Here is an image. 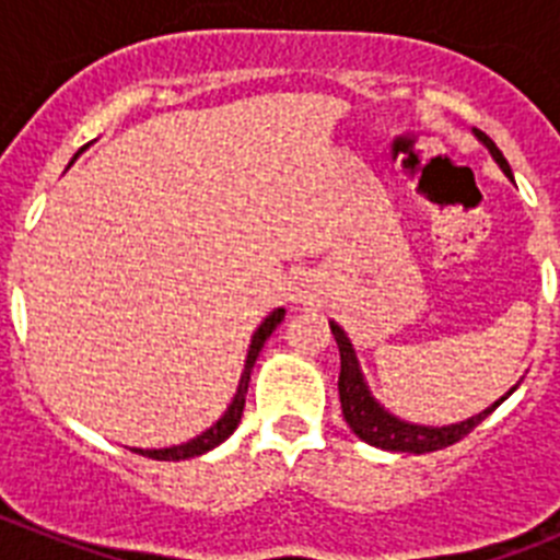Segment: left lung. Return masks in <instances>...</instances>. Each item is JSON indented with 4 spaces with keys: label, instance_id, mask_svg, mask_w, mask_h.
I'll return each instance as SVG.
<instances>
[{
    "label": "left lung",
    "instance_id": "8db88e82",
    "mask_svg": "<svg viewBox=\"0 0 560 560\" xmlns=\"http://www.w3.org/2000/svg\"><path fill=\"white\" fill-rule=\"evenodd\" d=\"M479 140L488 145V151L493 153V160L499 162L508 176H511V165L502 156V151L497 148V142L491 137H485L482 131H477ZM330 330H334V339L339 345V355H341V370H339V400H341V415L348 420V427L359 434L364 443L378 448H387V452H409V454H427V452H438V448H446L459 443L465 434H471L474 429L482 423L493 409L502 404L497 400L491 409H485L479 412L477 418H468L463 423H454V427H443V429H432V427H412V423H404V420L393 418L389 412L375 404V398L370 395V389L364 387V378L359 373V361H355L353 348H350V339L345 336V330L339 328L336 323H330Z\"/></svg>",
    "mask_w": 560,
    "mask_h": 560
}]
</instances>
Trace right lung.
<instances>
[{
  "mask_svg": "<svg viewBox=\"0 0 560 560\" xmlns=\"http://www.w3.org/2000/svg\"><path fill=\"white\" fill-rule=\"evenodd\" d=\"M285 311L277 308L271 311L269 316H266V323L260 325V328L255 330V336H252V345H249V355H246V368H244V375H241V384H237V393L235 398H232L230 409L224 412V418L215 423V427L207 429L205 434H199L196 440H190V443H182V446H173V448H153V452H140L137 448V454H142V457H151V459H190V457H199V454L210 452V448H215L219 443H224L226 438H230L232 432L237 429V423H241V415H244V404H246V389H249V378H252V368H255L257 361V353H260V348L266 345V339L271 336V330L280 325V319H283Z\"/></svg>",
  "mask_w": 560,
  "mask_h": 560,
  "instance_id": "obj_1",
  "label": "right lung"
}]
</instances>
